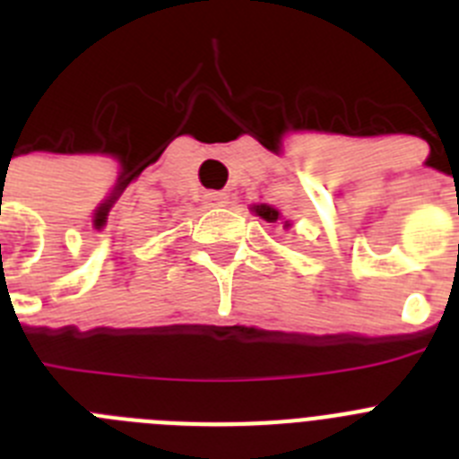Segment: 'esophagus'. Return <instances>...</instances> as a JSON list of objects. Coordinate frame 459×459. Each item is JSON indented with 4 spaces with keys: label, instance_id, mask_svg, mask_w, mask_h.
Returning <instances> with one entry per match:
<instances>
[{
    "label": "esophagus",
    "instance_id": "obj_1",
    "mask_svg": "<svg viewBox=\"0 0 459 459\" xmlns=\"http://www.w3.org/2000/svg\"><path fill=\"white\" fill-rule=\"evenodd\" d=\"M230 202V195L222 193V190H211L204 195V206L209 209H218V206H225Z\"/></svg>",
    "mask_w": 459,
    "mask_h": 459
}]
</instances>
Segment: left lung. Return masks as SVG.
Listing matches in <instances>:
<instances>
[{"label":"left lung","mask_w":459,"mask_h":459,"mask_svg":"<svg viewBox=\"0 0 459 459\" xmlns=\"http://www.w3.org/2000/svg\"><path fill=\"white\" fill-rule=\"evenodd\" d=\"M253 211L257 213L259 218H264L266 222L280 221V211L273 209V206H269V204H257V206H253ZM285 227H290V221H285Z\"/></svg>","instance_id":"1"}]
</instances>
